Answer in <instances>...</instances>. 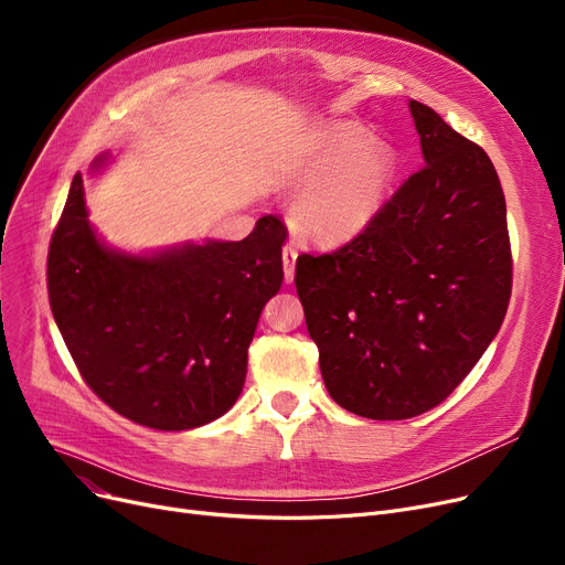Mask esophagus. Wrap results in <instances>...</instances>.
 Here are the masks:
<instances>
[{
  "label": "esophagus",
  "mask_w": 565,
  "mask_h": 565,
  "mask_svg": "<svg viewBox=\"0 0 565 565\" xmlns=\"http://www.w3.org/2000/svg\"><path fill=\"white\" fill-rule=\"evenodd\" d=\"M295 258H298V249H295L290 243L284 245L281 249V260H284V275H286V281H292L295 277Z\"/></svg>",
  "instance_id": "esophagus-1"
}]
</instances>
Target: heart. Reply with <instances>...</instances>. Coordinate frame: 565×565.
Listing matches in <instances>:
<instances>
[{
    "mask_svg": "<svg viewBox=\"0 0 565 565\" xmlns=\"http://www.w3.org/2000/svg\"><path fill=\"white\" fill-rule=\"evenodd\" d=\"M358 126L341 124L316 135L295 162L302 183L292 201L298 228L322 245H339L366 228L387 192L392 156Z\"/></svg>",
    "mask_w": 565,
    "mask_h": 565,
    "instance_id": "obj_1",
    "label": "heart"
}]
</instances>
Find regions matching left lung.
Masks as SVG:
<instances>
[{
  "instance_id": "8db88e82",
  "label": "left lung",
  "mask_w": 565,
  "mask_h": 565,
  "mask_svg": "<svg viewBox=\"0 0 565 565\" xmlns=\"http://www.w3.org/2000/svg\"><path fill=\"white\" fill-rule=\"evenodd\" d=\"M409 111L426 164L352 241L295 263L324 387L377 422L447 398L499 332L513 288L494 164L428 105L409 100Z\"/></svg>"
}]
</instances>
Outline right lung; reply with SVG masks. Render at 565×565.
<instances>
[{
	"instance_id": "1",
	"label": "right lung",
	"mask_w": 565,
	"mask_h": 565,
	"mask_svg": "<svg viewBox=\"0 0 565 565\" xmlns=\"http://www.w3.org/2000/svg\"><path fill=\"white\" fill-rule=\"evenodd\" d=\"M286 233L265 215L241 243L114 254L86 220L77 173L50 241L47 295L88 390L156 430L222 417L243 392L258 316L281 288Z\"/></svg>"
}]
</instances>
